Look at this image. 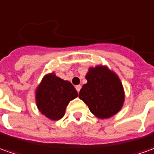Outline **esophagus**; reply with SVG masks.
I'll list each match as a JSON object with an SVG mask.
<instances>
[{
    "label": "esophagus",
    "mask_w": 154,
    "mask_h": 154,
    "mask_svg": "<svg viewBox=\"0 0 154 154\" xmlns=\"http://www.w3.org/2000/svg\"><path fill=\"white\" fill-rule=\"evenodd\" d=\"M81 85H77L76 86V89H77V93H79L80 92V90H81Z\"/></svg>",
    "instance_id": "esophagus-1"
}]
</instances>
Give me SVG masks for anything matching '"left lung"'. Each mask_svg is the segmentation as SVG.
<instances>
[{"label":"left lung","mask_w":154,"mask_h":154,"mask_svg":"<svg viewBox=\"0 0 154 154\" xmlns=\"http://www.w3.org/2000/svg\"><path fill=\"white\" fill-rule=\"evenodd\" d=\"M88 82L79 92V98L90 111L100 119H107L121 110L125 94L121 80L105 66L91 67L86 76Z\"/></svg>","instance_id":"1"}]
</instances>
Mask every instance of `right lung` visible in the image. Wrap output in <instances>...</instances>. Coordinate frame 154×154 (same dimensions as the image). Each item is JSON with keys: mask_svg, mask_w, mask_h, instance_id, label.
Instances as JSON below:
<instances>
[{"mask_svg": "<svg viewBox=\"0 0 154 154\" xmlns=\"http://www.w3.org/2000/svg\"><path fill=\"white\" fill-rule=\"evenodd\" d=\"M78 96L76 88L54 73L46 75L36 90V103L39 111L47 118L58 121L65 115L69 102Z\"/></svg>", "mask_w": 154, "mask_h": 154, "instance_id": "right-lung-1", "label": "right lung"}]
</instances>
